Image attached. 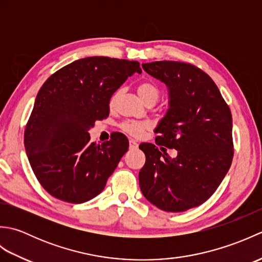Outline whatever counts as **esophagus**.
I'll use <instances>...</instances> for the list:
<instances>
[{"mask_svg": "<svg viewBox=\"0 0 262 262\" xmlns=\"http://www.w3.org/2000/svg\"><path fill=\"white\" fill-rule=\"evenodd\" d=\"M138 147V143L135 140H130L129 141V148L130 149H136Z\"/></svg>", "mask_w": 262, "mask_h": 262, "instance_id": "esophagus-1", "label": "esophagus"}]
</instances>
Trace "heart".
Listing matches in <instances>:
<instances>
[{"label": "heart", "mask_w": 262, "mask_h": 262, "mask_svg": "<svg viewBox=\"0 0 262 262\" xmlns=\"http://www.w3.org/2000/svg\"><path fill=\"white\" fill-rule=\"evenodd\" d=\"M137 94L138 97L141 98L144 103L146 102H157L160 98V88L155 84L153 82H142L140 85L137 86ZM117 96H118V92L114 93V96L110 99V105H113L116 101ZM147 125L145 122H138V121H127L122 125V129L127 132L128 134L133 136H140L144 130L147 129Z\"/></svg>", "instance_id": "obj_1"}]
</instances>
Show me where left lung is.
<instances>
[{
  "instance_id": "1",
  "label": "left lung",
  "mask_w": 262,
  "mask_h": 262,
  "mask_svg": "<svg viewBox=\"0 0 262 262\" xmlns=\"http://www.w3.org/2000/svg\"><path fill=\"white\" fill-rule=\"evenodd\" d=\"M142 66L168 88L169 108L154 130L155 143L177 149V157L151 143L140 145L146 157L138 174L141 190L165 211L197 207L216 191L231 166V110L214 81L190 64L161 60Z\"/></svg>"
}]
</instances>
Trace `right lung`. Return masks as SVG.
I'll return each instance as SVG.
<instances>
[{
	"instance_id": "1",
	"label": "right lung",
	"mask_w": 262,
	"mask_h": 262,
	"mask_svg": "<svg viewBox=\"0 0 262 262\" xmlns=\"http://www.w3.org/2000/svg\"><path fill=\"white\" fill-rule=\"evenodd\" d=\"M134 73H142L136 60L92 56L64 66L40 88L25 147L33 173L53 197L82 204L104 189L129 143L120 133L91 143L89 130L109 116L110 98Z\"/></svg>"
}]
</instances>
